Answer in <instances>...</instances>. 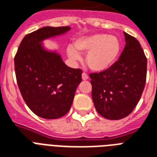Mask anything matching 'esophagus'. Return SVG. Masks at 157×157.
<instances>
[{"label": "esophagus", "instance_id": "obj_1", "mask_svg": "<svg viewBox=\"0 0 157 157\" xmlns=\"http://www.w3.org/2000/svg\"><path fill=\"white\" fill-rule=\"evenodd\" d=\"M81 77H82V80H84V81H86V80H88V79H89V76H88L86 73H85V72L82 73Z\"/></svg>", "mask_w": 157, "mask_h": 157}]
</instances>
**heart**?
Segmentation results:
<instances>
[{
	"instance_id": "obj_1",
	"label": "heart",
	"mask_w": 157,
	"mask_h": 157,
	"mask_svg": "<svg viewBox=\"0 0 157 157\" xmlns=\"http://www.w3.org/2000/svg\"><path fill=\"white\" fill-rule=\"evenodd\" d=\"M75 46H69L68 56L73 61L81 59L80 52H87V66L94 71H104L113 65L121 51V44L115 36L94 33L76 39Z\"/></svg>"
}]
</instances>
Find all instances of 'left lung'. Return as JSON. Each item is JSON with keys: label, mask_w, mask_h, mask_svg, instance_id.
<instances>
[{"label": "left lung", "mask_w": 157, "mask_h": 157, "mask_svg": "<svg viewBox=\"0 0 157 157\" xmlns=\"http://www.w3.org/2000/svg\"><path fill=\"white\" fill-rule=\"evenodd\" d=\"M124 33L126 45L107 70L90 74L92 100L104 118L118 120L130 114L140 100L147 78V60L134 37Z\"/></svg>", "instance_id": "8db88e82"}]
</instances>
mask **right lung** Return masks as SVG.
Masks as SVG:
<instances>
[{"label":"right lung","instance_id":"add662e5","mask_svg":"<svg viewBox=\"0 0 157 157\" xmlns=\"http://www.w3.org/2000/svg\"><path fill=\"white\" fill-rule=\"evenodd\" d=\"M70 29L69 26H46L33 31L22 39L15 57V76L23 99L33 113L43 118L65 115L82 80L81 69L67 67L57 51L47 50L42 43Z\"/></svg>","mask_w":157,"mask_h":157}]
</instances>
